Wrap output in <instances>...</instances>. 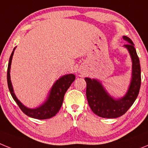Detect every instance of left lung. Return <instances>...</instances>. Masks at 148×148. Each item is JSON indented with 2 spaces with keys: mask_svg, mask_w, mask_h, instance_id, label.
<instances>
[{
  "mask_svg": "<svg viewBox=\"0 0 148 148\" xmlns=\"http://www.w3.org/2000/svg\"><path fill=\"white\" fill-rule=\"evenodd\" d=\"M133 61L132 80L125 97L115 100L106 92L101 84L95 79L85 78L86 95L90 109L97 116L107 119L117 118L125 114L136 99L141 87V67L134 44L130 38L123 36Z\"/></svg>",
  "mask_w": 148,
  "mask_h": 148,
  "instance_id": "8db88e82",
  "label": "left lung"
}]
</instances>
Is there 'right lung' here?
<instances>
[{"mask_svg": "<svg viewBox=\"0 0 148 148\" xmlns=\"http://www.w3.org/2000/svg\"><path fill=\"white\" fill-rule=\"evenodd\" d=\"M15 49V48H14L12 53L10 56L7 69L8 87H9V90H10V92L13 99L15 101V102L17 103L20 109L23 111V113H24L29 117L37 119H47L52 118L56 116V114H57V113L61 109L65 92L71 85V84L75 81V76L73 74H69V75H64L61 78H59L54 84L53 87H52L47 101L42 106H40L36 109H29V108H26L15 96V93L13 92V88L12 86L11 80H10V66H11L12 58Z\"/></svg>", "mask_w": 148, "mask_h": 148, "instance_id": "1", "label": "right lung"}]
</instances>
